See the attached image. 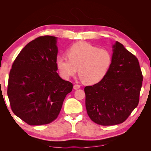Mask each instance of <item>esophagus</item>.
Masks as SVG:
<instances>
[{
    "label": "esophagus",
    "instance_id": "esophagus-1",
    "mask_svg": "<svg viewBox=\"0 0 151 151\" xmlns=\"http://www.w3.org/2000/svg\"><path fill=\"white\" fill-rule=\"evenodd\" d=\"M80 88H81V85H79V84H75L74 86V89H78Z\"/></svg>",
    "mask_w": 151,
    "mask_h": 151
}]
</instances>
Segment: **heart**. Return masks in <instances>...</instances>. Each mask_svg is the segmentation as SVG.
<instances>
[{"instance_id": "b5f03b06", "label": "heart", "mask_w": 151, "mask_h": 151, "mask_svg": "<svg viewBox=\"0 0 151 151\" xmlns=\"http://www.w3.org/2000/svg\"><path fill=\"white\" fill-rule=\"evenodd\" d=\"M67 54L68 58L59 55L56 60L60 74L65 79L74 76L79 68L81 79L86 83H98L106 76L112 64V54L109 50L84 42L72 45Z\"/></svg>"}]
</instances>
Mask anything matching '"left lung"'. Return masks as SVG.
Masks as SVG:
<instances>
[{
  "label": "left lung",
  "instance_id": "left-lung-1",
  "mask_svg": "<svg viewBox=\"0 0 151 151\" xmlns=\"http://www.w3.org/2000/svg\"><path fill=\"white\" fill-rule=\"evenodd\" d=\"M112 64L104 78L86 86V108L91 120L109 126L125 122L137 106L143 76L138 59L118 42Z\"/></svg>",
  "mask_w": 151,
  "mask_h": 151
}]
</instances>
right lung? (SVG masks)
<instances>
[{"mask_svg": "<svg viewBox=\"0 0 151 151\" xmlns=\"http://www.w3.org/2000/svg\"><path fill=\"white\" fill-rule=\"evenodd\" d=\"M57 38L42 36L27 44L14 61L7 96L12 111L29 125H46L58 117L73 84L57 70Z\"/></svg>", "mask_w": 151, "mask_h": 151, "instance_id": "1", "label": "right lung"}]
</instances>
